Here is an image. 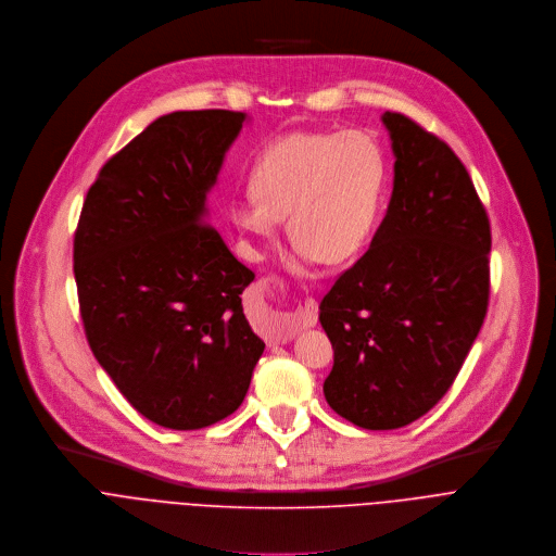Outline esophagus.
Masks as SVG:
<instances>
[{
    "label": "esophagus",
    "mask_w": 556,
    "mask_h": 556,
    "mask_svg": "<svg viewBox=\"0 0 556 556\" xmlns=\"http://www.w3.org/2000/svg\"><path fill=\"white\" fill-rule=\"evenodd\" d=\"M317 324V302L313 298L304 300V304H300L295 308V313H291L285 324H282V330H278L274 336V342L276 344H287L291 342L300 330H306L311 326Z\"/></svg>",
    "instance_id": "1"
}]
</instances>
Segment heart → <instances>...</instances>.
<instances>
[{
	"label": "heart",
	"mask_w": 556,
	"mask_h": 556,
	"mask_svg": "<svg viewBox=\"0 0 556 556\" xmlns=\"http://www.w3.org/2000/svg\"><path fill=\"white\" fill-rule=\"evenodd\" d=\"M388 186L383 147L364 131H293L269 142L252 164V192L232 205L235 224L271 243L289 220L293 269L340 265L368 243Z\"/></svg>",
	"instance_id": "obj_1"
}]
</instances>
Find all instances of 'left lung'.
I'll list each match as a JSON object with an SVG mask.
<instances>
[{"mask_svg": "<svg viewBox=\"0 0 556 556\" xmlns=\"http://www.w3.org/2000/svg\"><path fill=\"white\" fill-rule=\"evenodd\" d=\"M381 123L394 153L388 212L319 302L336 351L324 396L364 429L405 427L445 396L489 306L491 226L467 168L403 114Z\"/></svg>", "mask_w": 556, "mask_h": 556, "instance_id": "obj_1", "label": "left lung"}]
</instances>
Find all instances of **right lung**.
<instances>
[{"label": "right lung", "mask_w": 556, "mask_h": 556, "mask_svg": "<svg viewBox=\"0 0 556 556\" xmlns=\"http://www.w3.org/2000/svg\"><path fill=\"white\" fill-rule=\"evenodd\" d=\"M243 111H173L111 157L74 235L89 349L123 396L168 429H201L243 403L265 351L241 293L254 271L207 226V192Z\"/></svg>", "instance_id": "1"}]
</instances>
